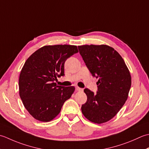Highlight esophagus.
<instances>
[{
    "mask_svg": "<svg viewBox=\"0 0 149 149\" xmlns=\"http://www.w3.org/2000/svg\"><path fill=\"white\" fill-rule=\"evenodd\" d=\"M76 89H77V90L78 91H82L84 90L82 88H80V87H76Z\"/></svg>",
    "mask_w": 149,
    "mask_h": 149,
    "instance_id": "obj_1",
    "label": "esophagus"
}]
</instances>
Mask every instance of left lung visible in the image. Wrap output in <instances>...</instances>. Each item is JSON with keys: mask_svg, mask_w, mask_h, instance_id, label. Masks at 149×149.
Masks as SVG:
<instances>
[{"mask_svg": "<svg viewBox=\"0 0 149 149\" xmlns=\"http://www.w3.org/2000/svg\"><path fill=\"white\" fill-rule=\"evenodd\" d=\"M78 49L91 73L99 78L96 94L84 89L87 100L81 105V112L91 122H107L116 116L128 98L130 71L120 54L109 45H79Z\"/></svg>", "mask_w": 149, "mask_h": 149, "instance_id": "8db88e82", "label": "left lung"}]
</instances>
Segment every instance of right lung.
Segmentation results:
<instances>
[{
  "mask_svg": "<svg viewBox=\"0 0 149 149\" xmlns=\"http://www.w3.org/2000/svg\"><path fill=\"white\" fill-rule=\"evenodd\" d=\"M78 52L77 45H45L27 59L19 77V95L35 119L43 122L53 120L71 97L74 86H56L54 81L64 75L65 60Z\"/></svg>",
  "mask_w": 149,
  "mask_h": 149,
  "instance_id": "add662e5",
  "label": "right lung"
}]
</instances>
